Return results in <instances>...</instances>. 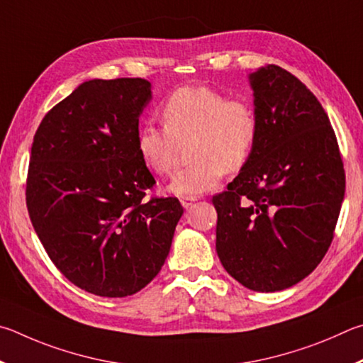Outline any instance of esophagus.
I'll return each mask as SVG.
<instances>
[{
    "label": "esophagus",
    "mask_w": 363,
    "mask_h": 363,
    "mask_svg": "<svg viewBox=\"0 0 363 363\" xmlns=\"http://www.w3.org/2000/svg\"><path fill=\"white\" fill-rule=\"evenodd\" d=\"M194 201H198V198H183L182 199V206L185 207V208H189V207L193 206Z\"/></svg>",
    "instance_id": "esophagus-1"
}]
</instances>
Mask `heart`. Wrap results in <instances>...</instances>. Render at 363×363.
Instances as JSON below:
<instances>
[{"label": "heart", "instance_id": "heart-1", "mask_svg": "<svg viewBox=\"0 0 363 363\" xmlns=\"http://www.w3.org/2000/svg\"><path fill=\"white\" fill-rule=\"evenodd\" d=\"M164 127L143 125L137 151L152 174L169 177L177 169L182 146L189 144L191 164L178 172L169 189L196 198L217 186L225 172H239L250 161L259 133L257 111L249 100L228 97L208 86H185L165 99Z\"/></svg>", "mask_w": 363, "mask_h": 363}]
</instances>
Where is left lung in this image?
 <instances>
[{
  "label": "left lung",
  "instance_id": "left-lung-1",
  "mask_svg": "<svg viewBox=\"0 0 363 363\" xmlns=\"http://www.w3.org/2000/svg\"><path fill=\"white\" fill-rule=\"evenodd\" d=\"M259 121L255 151L213 196L217 253L244 287L279 291L303 281L333 240L346 175L319 100L277 65L250 74Z\"/></svg>",
  "mask_w": 363,
  "mask_h": 363
}]
</instances>
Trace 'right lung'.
<instances>
[{
	"instance_id": "1",
	"label": "right lung",
	"mask_w": 363,
	"mask_h": 363,
	"mask_svg": "<svg viewBox=\"0 0 363 363\" xmlns=\"http://www.w3.org/2000/svg\"><path fill=\"white\" fill-rule=\"evenodd\" d=\"M151 99L142 78L91 79L43 118L28 164V215L55 268L89 294L124 298L161 271L183 215L150 198L155 177L137 151Z\"/></svg>"
}]
</instances>
